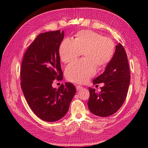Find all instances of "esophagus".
Instances as JSON below:
<instances>
[{
  "label": "esophagus",
  "instance_id": "obj_1",
  "mask_svg": "<svg viewBox=\"0 0 148 148\" xmlns=\"http://www.w3.org/2000/svg\"><path fill=\"white\" fill-rule=\"evenodd\" d=\"M82 88V86H80V85H78V86H76V89H77V91L80 90V89H81Z\"/></svg>",
  "mask_w": 148,
  "mask_h": 148
}]
</instances>
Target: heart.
Here are the masks:
<instances>
[{
	"label": "heart",
	"mask_w": 148,
	"mask_h": 148,
	"mask_svg": "<svg viewBox=\"0 0 148 148\" xmlns=\"http://www.w3.org/2000/svg\"><path fill=\"white\" fill-rule=\"evenodd\" d=\"M115 44L110 38L90 30L80 31L74 40L65 39L59 47L61 60L65 64L77 60L82 53L84 59L66 66L65 76L70 82L84 83L113 58Z\"/></svg>",
	"instance_id": "1"
}]
</instances>
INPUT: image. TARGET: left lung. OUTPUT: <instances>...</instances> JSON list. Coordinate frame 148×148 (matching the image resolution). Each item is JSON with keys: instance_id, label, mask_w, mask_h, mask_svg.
Instances as JSON below:
<instances>
[{"instance_id": "obj_1", "label": "left lung", "mask_w": 148, "mask_h": 148, "mask_svg": "<svg viewBox=\"0 0 148 148\" xmlns=\"http://www.w3.org/2000/svg\"><path fill=\"white\" fill-rule=\"evenodd\" d=\"M130 82V72L126 52L119 43L113 58L107 65L104 72L93 80V84L104 83L99 93L89 88V109L99 117L113 115L123 105L126 99Z\"/></svg>"}]
</instances>
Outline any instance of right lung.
Here are the masks:
<instances>
[{
    "label": "right lung",
    "instance_id": "right-lung-1",
    "mask_svg": "<svg viewBox=\"0 0 148 148\" xmlns=\"http://www.w3.org/2000/svg\"><path fill=\"white\" fill-rule=\"evenodd\" d=\"M64 32L57 30L39 34L22 60L21 87L28 106L39 118L56 122L64 117L76 93L73 84L53 88V80L63 78L59 47Z\"/></svg>",
    "mask_w": 148,
    "mask_h": 148
}]
</instances>
